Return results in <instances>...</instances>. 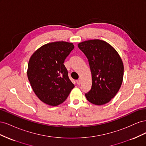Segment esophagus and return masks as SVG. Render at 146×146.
<instances>
[{"label": "esophagus", "mask_w": 146, "mask_h": 146, "mask_svg": "<svg viewBox=\"0 0 146 146\" xmlns=\"http://www.w3.org/2000/svg\"><path fill=\"white\" fill-rule=\"evenodd\" d=\"M76 82H77V85H80V84L81 83V80H80V79H78V80H76Z\"/></svg>", "instance_id": "1"}]
</instances>
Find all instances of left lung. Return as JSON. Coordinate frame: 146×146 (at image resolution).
Returning <instances> with one entry per match:
<instances>
[{"mask_svg":"<svg viewBox=\"0 0 146 146\" xmlns=\"http://www.w3.org/2000/svg\"><path fill=\"white\" fill-rule=\"evenodd\" d=\"M86 55L92 76L91 90L85 94L87 100L96 105H102L116 95L121 86L123 64L112 46L100 39H91L78 44Z\"/></svg>","mask_w":146,"mask_h":146,"instance_id":"obj_1","label":"left lung"}]
</instances>
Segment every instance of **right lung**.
<instances>
[{
  "label": "right lung",
  "mask_w": 146,
  "mask_h": 146,
  "mask_svg": "<svg viewBox=\"0 0 146 146\" xmlns=\"http://www.w3.org/2000/svg\"><path fill=\"white\" fill-rule=\"evenodd\" d=\"M74 48L72 42H50L38 48L30 57L28 79L35 94L47 105L55 107L62 104L74 88L64 65Z\"/></svg>",
  "instance_id": "right-lung-1"
}]
</instances>
